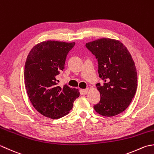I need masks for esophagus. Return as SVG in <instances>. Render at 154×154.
<instances>
[{
	"mask_svg": "<svg viewBox=\"0 0 154 154\" xmlns=\"http://www.w3.org/2000/svg\"><path fill=\"white\" fill-rule=\"evenodd\" d=\"M88 91V88H86V89H82V90H81V92H82V94L85 95V94H87Z\"/></svg>",
	"mask_w": 154,
	"mask_h": 154,
	"instance_id": "1",
	"label": "esophagus"
}]
</instances>
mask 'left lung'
Wrapping results in <instances>:
<instances>
[{
  "mask_svg": "<svg viewBox=\"0 0 154 154\" xmlns=\"http://www.w3.org/2000/svg\"><path fill=\"white\" fill-rule=\"evenodd\" d=\"M86 47L98 60L99 76L96 84L100 101L94 106L103 116H114L130 104L136 92V66L128 50L116 40L101 38L86 43Z\"/></svg>",
  "mask_w": 154,
  "mask_h": 154,
  "instance_id": "8db88e82",
  "label": "left lung"
}]
</instances>
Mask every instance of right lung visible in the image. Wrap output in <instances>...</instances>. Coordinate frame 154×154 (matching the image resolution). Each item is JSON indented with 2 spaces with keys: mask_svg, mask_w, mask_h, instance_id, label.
<instances>
[{
  "mask_svg": "<svg viewBox=\"0 0 154 154\" xmlns=\"http://www.w3.org/2000/svg\"><path fill=\"white\" fill-rule=\"evenodd\" d=\"M74 45L48 40L34 46L27 56L24 76L28 96L34 108L47 118L58 119L68 114L80 96L78 89L59 86L56 80Z\"/></svg>",
  "mask_w": 154,
  "mask_h": 154,
  "instance_id": "right-lung-1",
  "label": "right lung"
}]
</instances>
